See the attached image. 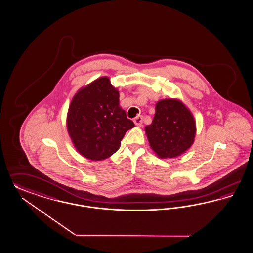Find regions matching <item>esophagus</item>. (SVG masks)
Segmentation results:
<instances>
[{"mask_svg":"<svg viewBox=\"0 0 253 253\" xmlns=\"http://www.w3.org/2000/svg\"><path fill=\"white\" fill-rule=\"evenodd\" d=\"M133 122L136 126H141L143 123V117L142 116H137L136 118L133 119Z\"/></svg>","mask_w":253,"mask_h":253,"instance_id":"1","label":"esophagus"}]
</instances>
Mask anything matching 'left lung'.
I'll return each mask as SVG.
<instances>
[{"label":"left lung","instance_id":"8db88e82","mask_svg":"<svg viewBox=\"0 0 253 253\" xmlns=\"http://www.w3.org/2000/svg\"><path fill=\"white\" fill-rule=\"evenodd\" d=\"M153 151L163 159L174 158L191 148L196 133L193 116L177 99H164L155 106L151 124L145 127Z\"/></svg>","mask_w":253,"mask_h":253}]
</instances>
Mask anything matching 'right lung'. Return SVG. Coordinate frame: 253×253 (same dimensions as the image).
Wrapping results in <instances>:
<instances>
[{
	"label": "right lung",
	"mask_w": 253,
	"mask_h": 253,
	"mask_svg": "<svg viewBox=\"0 0 253 253\" xmlns=\"http://www.w3.org/2000/svg\"><path fill=\"white\" fill-rule=\"evenodd\" d=\"M119 90L103 77L74 96L67 114V129L74 146L84 157L101 161L120 147L126 131L134 127L120 106Z\"/></svg>",
	"instance_id": "right-lung-1"
}]
</instances>
